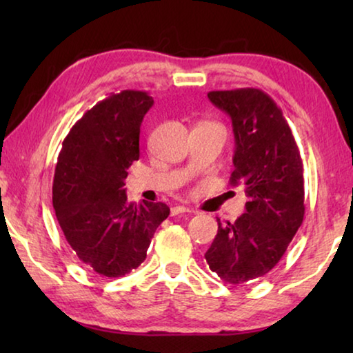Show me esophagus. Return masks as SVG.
Segmentation results:
<instances>
[{
  "label": "esophagus",
  "instance_id": "34e87169",
  "mask_svg": "<svg viewBox=\"0 0 353 353\" xmlns=\"http://www.w3.org/2000/svg\"><path fill=\"white\" fill-rule=\"evenodd\" d=\"M182 213H191V210L188 207H183V205H176L171 208V216H177V214H182Z\"/></svg>",
  "mask_w": 353,
  "mask_h": 353
}]
</instances>
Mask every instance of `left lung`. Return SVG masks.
<instances>
[{"label": "left lung", "instance_id": "left-lung-1", "mask_svg": "<svg viewBox=\"0 0 353 353\" xmlns=\"http://www.w3.org/2000/svg\"><path fill=\"white\" fill-rule=\"evenodd\" d=\"M208 99L232 119L235 170L246 212L223 225L205 260L225 283L240 285L270 272L282 259L305 214L303 165L282 110L259 88L210 92Z\"/></svg>", "mask_w": 353, "mask_h": 353}]
</instances>
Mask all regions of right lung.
Listing matches in <instances>:
<instances>
[{"label": "right lung", "mask_w": 353, "mask_h": 353, "mask_svg": "<svg viewBox=\"0 0 353 353\" xmlns=\"http://www.w3.org/2000/svg\"><path fill=\"white\" fill-rule=\"evenodd\" d=\"M154 99L123 90L83 113L62 143L52 182L59 225L77 259L104 277L126 276L146 259L163 202H128L124 181L140 157V126Z\"/></svg>", "instance_id": "add662e5"}]
</instances>
